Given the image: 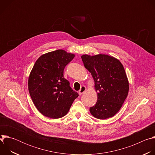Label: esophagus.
<instances>
[{
	"label": "esophagus",
	"instance_id": "esophagus-1",
	"mask_svg": "<svg viewBox=\"0 0 155 155\" xmlns=\"http://www.w3.org/2000/svg\"><path fill=\"white\" fill-rule=\"evenodd\" d=\"M86 87L84 86H82L81 87V88H80V91H79V94L80 95H81V94H82L83 93H84L85 91H86Z\"/></svg>",
	"mask_w": 155,
	"mask_h": 155
}]
</instances>
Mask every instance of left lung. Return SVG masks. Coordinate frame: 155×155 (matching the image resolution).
Returning <instances> with one entry per match:
<instances>
[{"label":"left lung","instance_id":"obj_1","mask_svg":"<svg viewBox=\"0 0 155 155\" xmlns=\"http://www.w3.org/2000/svg\"><path fill=\"white\" fill-rule=\"evenodd\" d=\"M84 66L94 81L97 100L90 108L95 118L113 117L123 105L129 92V81L123 64L117 58L107 54L81 56Z\"/></svg>","mask_w":155,"mask_h":155}]
</instances>
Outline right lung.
I'll list each match as a JSON object with an SVG mask.
<instances>
[{
    "label": "right lung",
    "mask_w": 155,
    "mask_h": 155,
    "mask_svg": "<svg viewBox=\"0 0 155 155\" xmlns=\"http://www.w3.org/2000/svg\"><path fill=\"white\" fill-rule=\"evenodd\" d=\"M75 54L58 50L42 54L36 61L28 79L31 99L38 111L58 119L67 114L78 94L64 78V69Z\"/></svg>",
    "instance_id": "add662e5"
}]
</instances>
